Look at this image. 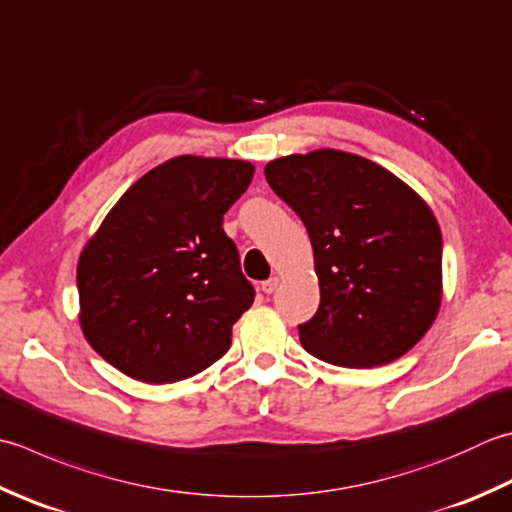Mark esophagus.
<instances>
[{
  "mask_svg": "<svg viewBox=\"0 0 512 512\" xmlns=\"http://www.w3.org/2000/svg\"><path fill=\"white\" fill-rule=\"evenodd\" d=\"M277 286H279V279H277V277H270V279H266V282H262V290H264L266 295L275 293Z\"/></svg>",
  "mask_w": 512,
  "mask_h": 512,
  "instance_id": "34e87169",
  "label": "esophagus"
}]
</instances>
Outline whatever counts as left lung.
Here are the masks:
<instances>
[{"mask_svg": "<svg viewBox=\"0 0 512 512\" xmlns=\"http://www.w3.org/2000/svg\"><path fill=\"white\" fill-rule=\"evenodd\" d=\"M264 173L313 244L322 299L299 324L302 346L346 368L408 353L442 302V230L433 210L386 168L344 150L279 157Z\"/></svg>", "mask_w": 512, "mask_h": 512, "instance_id": "1", "label": "left lung"}]
</instances>
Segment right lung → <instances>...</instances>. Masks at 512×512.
<instances>
[{"label":"right lung","mask_w":512,"mask_h":512,"mask_svg":"<svg viewBox=\"0 0 512 512\" xmlns=\"http://www.w3.org/2000/svg\"><path fill=\"white\" fill-rule=\"evenodd\" d=\"M253 173L242 159L182 155L119 197L77 264L79 324L108 364L173 384L230 348L255 288L222 222Z\"/></svg>","instance_id":"1"}]
</instances>
